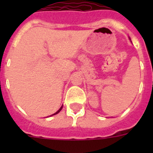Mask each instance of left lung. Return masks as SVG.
<instances>
[{"instance_id":"left-lung-1","label":"left lung","mask_w":153,"mask_h":153,"mask_svg":"<svg viewBox=\"0 0 153 153\" xmlns=\"http://www.w3.org/2000/svg\"><path fill=\"white\" fill-rule=\"evenodd\" d=\"M129 40H130V38H129Z\"/></svg>"}]
</instances>
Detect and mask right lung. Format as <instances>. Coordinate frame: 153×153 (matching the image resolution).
I'll return each mask as SVG.
<instances>
[{
    "label": "right lung",
    "mask_w": 153,
    "mask_h": 153,
    "mask_svg": "<svg viewBox=\"0 0 153 153\" xmlns=\"http://www.w3.org/2000/svg\"><path fill=\"white\" fill-rule=\"evenodd\" d=\"M62 108H63V106H61V107H60V109H58V110H57V111L56 112V113H53V114H52V115H51V116H50V117H52V116H53V115H56V114H57V113H60V112L61 111Z\"/></svg>",
    "instance_id": "add662e5"
}]
</instances>
